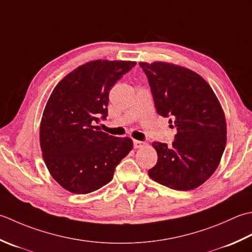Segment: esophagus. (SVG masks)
Here are the masks:
<instances>
[{
  "label": "esophagus",
  "instance_id": "obj_1",
  "mask_svg": "<svg viewBox=\"0 0 252 252\" xmlns=\"http://www.w3.org/2000/svg\"><path fill=\"white\" fill-rule=\"evenodd\" d=\"M146 143L142 142V141H139V140H133V147H135L136 149H139V148H142L143 146H145Z\"/></svg>",
  "mask_w": 252,
  "mask_h": 252
}]
</instances>
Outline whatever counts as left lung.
Instances as JSON below:
<instances>
[{
  "label": "left lung",
  "mask_w": 252,
  "mask_h": 252,
  "mask_svg": "<svg viewBox=\"0 0 252 252\" xmlns=\"http://www.w3.org/2000/svg\"><path fill=\"white\" fill-rule=\"evenodd\" d=\"M158 115L171 117L172 147L153 142L158 153L149 176L175 190H191L218 168L226 146V120L218 96L201 76L166 62H140Z\"/></svg>",
  "instance_id": "8db88e82"
}]
</instances>
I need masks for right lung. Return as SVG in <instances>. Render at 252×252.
Returning a JSON list of instances; mask_svg holds the SVG:
<instances>
[{"label": "right lung", "instance_id": "1", "mask_svg": "<svg viewBox=\"0 0 252 252\" xmlns=\"http://www.w3.org/2000/svg\"><path fill=\"white\" fill-rule=\"evenodd\" d=\"M136 62L95 60L56 85L40 124V147L56 183L73 193H89L110 183L117 164L132 149L130 138L101 131L109 94Z\"/></svg>", "mask_w": 252, "mask_h": 252}]
</instances>
